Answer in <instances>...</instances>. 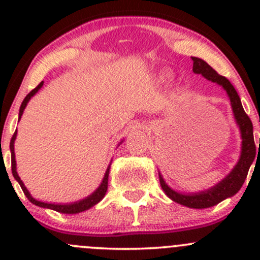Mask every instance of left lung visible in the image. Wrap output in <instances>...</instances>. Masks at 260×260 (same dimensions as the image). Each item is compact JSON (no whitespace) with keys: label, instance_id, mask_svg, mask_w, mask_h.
Listing matches in <instances>:
<instances>
[{"label":"left lung","instance_id":"8db88e82","mask_svg":"<svg viewBox=\"0 0 260 260\" xmlns=\"http://www.w3.org/2000/svg\"><path fill=\"white\" fill-rule=\"evenodd\" d=\"M191 59L193 61L192 72L195 74H201L204 78H206L208 80H211L212 83L219 84V85H221L226 90L230 99V103H232L234 118L237 120V124L239 125L240 135H242V153H240L239 161L235 165L234 169L232 170V172L225 179L220 181L217 185L209 188V190L201 191V192L188 193V195L180 193L177 191L172 190L165 182L161 174H159V183H161V187L165 191V193L171 200H174L175 203L192 209H206L221 203L225 199L232 198V196H234L242 188L244 181H245L246 176H248L249 169H250L251 164H253L254 158H255L256 147L255 143H254L253 137V123H251L250 118L248 117V114L244 111L239 95H238L237 90L232 85V83L225 77H221L220 74H217L208 62L204 61L200 57L192 56Z\"/></svg>","mask_w":260,"mask_h":260}]
</instances>
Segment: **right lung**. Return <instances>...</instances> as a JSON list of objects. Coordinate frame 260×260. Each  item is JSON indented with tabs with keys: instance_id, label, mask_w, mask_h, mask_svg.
I'll list each match as a JSON object with an SVG mask.
<instances>
[{
	"instance_id": "obj_1",
	"label": "right lung",
	"mask_w": 260,
	"mask_h": 260,
	"mask_svg": "<svg viewBox=\"0 0 260 260\" xmlns=\"http://www.w3.org/2000/svg\"><path fill=\"white\" fill-rule=\"evenodd\" d=\"M44 81H41L40 84H39L38 86H36L35 89H32V90L30 91V93L27 94V95L25 96V99H23V102L21 103V107H20V113H18V120L21 119V115H22L23 111H25L26 106H27L28 101L31 99V96L35 95L36 93L39 91V89L43 86ZM16 136H17V131H15L14 136H12L11 138V142H10V149H11V170H12V175H14L15 180L17 181L18 183H20L21 188H22L23 193L26 195V198L28 199V200L31 201V203L34 204V205L36 206H40V208H45V209H51V210H55L57 212H62V214H78V212H81V211H85L88 210V209L93 208L94 205H96V204L99 203V201L102 200V199L104 198V195H106L107 192V188H108V176H109V170H111V165L108 166V169H107L106 171V175H104L103 177V181H102L101 186H99L98 188H96L95 191H94L91 195H89L88 198L83 199V200H79V201H75V203H72V204H51V203H43V201H39V200H35V199L32 198V196L30 195V192H28L27 188L25 187V185H23V182L21 181L20 176L17 175V171H16V159H15V140H16Z\"/></svg>"
}]
</instances>
